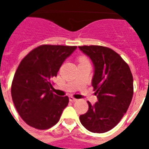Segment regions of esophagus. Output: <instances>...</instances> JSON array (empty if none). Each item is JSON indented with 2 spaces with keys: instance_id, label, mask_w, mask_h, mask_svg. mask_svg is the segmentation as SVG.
<instances>
[{
  "instance_id": "1",
  "label": "esophagus",
  "mask_w": 149,
  "mask_h": 149,
  "mask_svg": "<svg viewBox=\"0 0 149 149\" xmlns=\"http://www.w3.org/2000/svg\"><path fill=\"white\" fill-rule=\"evenodd\" d=\"M69 99H70V101H72V102H75V101H77V100L76 98L72 97H70V98H69Z\"/></svg>"
}]
</instances>
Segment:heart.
<instances>
[{"mask_svg":"<svg viewBox=\"0 0 149 149\" xmlns=\"http://www.w3.org/2000/svg\"><path fill=\"white\" fill-rule=\"evenodd\" d=\"M84 58H81V60H84Z\"/></svg>","mask_w":149,"mask_h":149,"instance_id":"heart-1","label":"heart"}]
</instances>
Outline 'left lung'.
<instances>
[{
  "instance_id": "obj_1",
  "label": "left lung",
  "mask_w": 149,
  "mask_h": 149,
  "mask_svg": "<svg viewBox=\"0 0 149 149\" xmlns=\"http://www.w3.org/2000/svg\"><path fill=\"white\" fill-rule=\"evenodd\" d=\"M93 64L92 86L97 102L89 101L87 112L79 116L86 129L104 133L120 122L133 97V77L129 66L116 52L100 45L79 46Z\"/></svg>"
}]
</instances>
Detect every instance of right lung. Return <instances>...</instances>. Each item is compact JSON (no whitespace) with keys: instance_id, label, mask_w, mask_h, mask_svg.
<instances>
[{"instance_id":"obj_1","label":"right lung","mask_w":149,"mask_h":149,"mask_svg":"<svg viewBox=\"0 0 149 149\" xmlns=\"http://www.w3.org/2000/svg\"><path fill=\"white\" fill-rule=\"evenodd\" d=\"M77 48L40 45L20 63L12 81L11 97L17 113L27 125L45 130L59 120L69 97L52 93L51 79L57 76L63 62Z\"/></svg>"}]
</instances>
